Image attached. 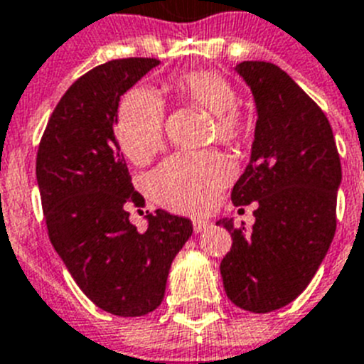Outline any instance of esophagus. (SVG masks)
Instances as JSON below:
<instances>
[{"label":"esophagus","mask_w":364,"mask_h":364,"mask_svg":"<svg viewBox=\"0 0 364 364\" xmlns=\"http://www.w3.org/2000/svg\"><path fill=\"white\" fill-rule=\"evenodd\" d=\"M210 225H213V223H210L208 220H194V232L200 235V232H203V230L210 229Z\"/></svg>","instance_id":"obj_1"}]
</instances>
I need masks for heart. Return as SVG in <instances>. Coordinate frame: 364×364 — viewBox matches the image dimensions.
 I'll return each instance as SVG.
<instances>
[{"label": "heart", "mask_w": 364, "mask_h": 364, "mask_svg": "<svg viewBox=\"0 0 364 364\" xmlns=\"http://www.w3.org/2000/svg\"><path fill=\"white\" fill-rule=\"evenodd\" d=\"M172 90L181 100L213 115L221 143H236L245 135V121L236 112V91L225 78L208 71L179 75ZM164 107L148 90L124 97L117 115V139L129 161L144 164L163 144ZM232 178L230 164L218 154H178L164 161L148 178L151 198L178 213H203Z\"/></svg>", "instance_id": "heart-1"}]
</instances>
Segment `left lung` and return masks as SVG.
<instances>
[{
  "label": "left lung",
  "mask_w": 364,
  "mask_h": 364,
  "mask_svg": "<svg viewBox=\"0 0 364 364\" xmlns=\"http://www.w3.org/2000/svg\"><path fill=\"white\" fill-rule=\"evenodd\" d=\"M235 71L251 90L257 126L230 200L258 207L251 230L232 218L216 221L232 236L220 271L232 304L269 314L304 291L326 257L343 170L326 115L286 71L269 62Z\"/></svg>",
  "instance_id": "8db88e82"
}]
</instances>
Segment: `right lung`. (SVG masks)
I'll return each instance as SVG.
<instances>
[{"instance_id": "right-lung-1", "label": "right lung", "mask_w": 364, "mask_h": 364, "mask_svg": "<svg viewBox=\"0 0 364 364\" xmlns=\"http://www.w3.org/2000/svg\"><path fill=\"white\" fill-rule=\"evenodd\" d=\"M156 58L112 60L78 78L56 104L36 156L49 238L73 280L100 309L141 317L163 302L170 265L192 221L157 208L139 232L126 205L143 203L119 154L121 97Z\"/></svg>"}]
</instances>
